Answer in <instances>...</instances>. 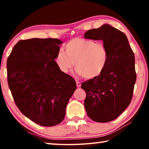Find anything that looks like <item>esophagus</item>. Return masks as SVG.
<instances>
[{"label":"esophagus","instance_id":"34e87169","mask_svg":"<svg viewBox=\"0 0 149 149\" xmlns=\"http://www.w3.org/2000/svg\"><path fill=\"white\" fill-rule=\"evenodd\" d=\"M76 85H77V87H80L81 85V83L79 81H76Z\"/></svg>","mask_w":149,"mask_h":149}]
</instances>
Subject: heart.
<instances>
[{
  "mask_svg": "<svg viewBox=\"0 0 149 149\" xmlns=\"http://www.w3.org/2000/svg\"><path fill=\"white\" fill-rule=\"evenodd\" d=\"M64 51L58 52L54 61L63 74H68L74 65L79 75L95 79L104 71L109 62V52L100 42L93 40L74 38L65 44Z\"/></svg>",
  "mask_w": 149,
  "mask_h": 149,
  "instance_id": "1",
  "label": "heart"
}]
</instances>
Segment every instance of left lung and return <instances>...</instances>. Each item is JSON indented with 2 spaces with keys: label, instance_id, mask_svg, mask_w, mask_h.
I'll use <instances>...</instances> for the list:
<instances>
[{
  "label": "left lung",
  "instance_id": "1",
  "mask_svg": "<svg viewBox=\"0 0 149 149\" xmlns=\"http://www.w3.org/2000/svg\"><path fill=\"white\" fill-rule=\"evenodd\" d=\"M84 38L100 40L109 52V62L100 76L81 84L84 106L92 120L111 122L130 105L136 81L135 56L126 35L109 24L85 32Z\"/></svg>",
  "mask_w": 149,
  "mask_h": 149
}]
</instances>
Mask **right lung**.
Returning <instances> with one entry per match:
<instances>
[{
  "label": "right lung",
  "instance_id": "1",
  "mask_svg": "<svg viewBox=\"0 0 149 149\" xmlns=\"http://www.w3.org/2000/svg\"><path fill=\"white\" fill-rule=\"evenodd\" d=\"M61 40L33 38L16 43L7 60L8 86L22 114L45 127L59 124L76 89L73 77L54 59Z\"/></svg>",
  "mask_w": 149,
  "mask_h": 149
}]
</instances>
